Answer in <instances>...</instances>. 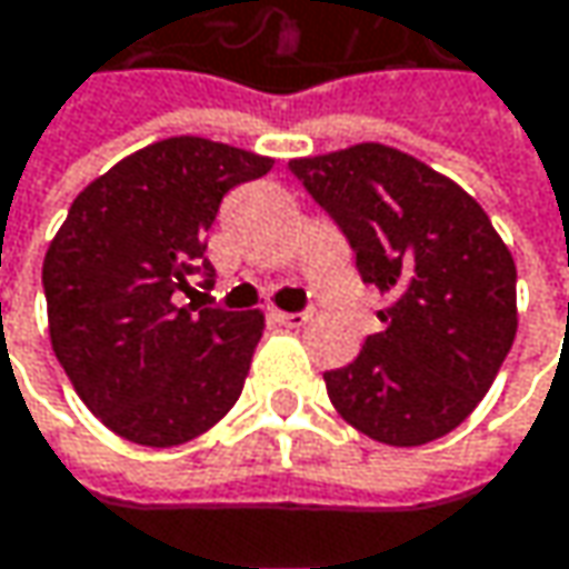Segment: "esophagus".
I'll return each mask as SVG.
<instances>
[{"label": "esophagus", "instance_id": "34e87169", "mask_svg": "<svg viewBox=\"0 0 569 569\" xmlns=\"http://www.w3.org/2000/svg\"><path fill=\"white\" fill-rule=\"evenodd\" d=\"M273 319L286 329H302L309 322V312H273Z\"/></svg>", "mask_w": 569, "mask_h": 569}]
</instances>
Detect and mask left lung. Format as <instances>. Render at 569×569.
Returning a JSON list of instances; mask_svg holds the SVG:
<instances>
[{
    "instance_id": "1",
    "label": "left lung",
    "mask_w": 569,
    "mask_h": 569,
    "mask_svg": "<svg viewBox=\"0 0 569 569\" xmlns=\"http://www.w3.org/2000/svg\"><path fill=\"white\" fill-rule=\"evenodd\" d=\"M332 214L361 280L390 296L385 332L326 371L329 400L358 433L423 446L489 393L518 332V270L482 204L420 159L381 142L289 159Z\"/></svg>"
}]
</instances>
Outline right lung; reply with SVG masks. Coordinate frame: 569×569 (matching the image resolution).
<instances>
[{
    "mask_svg": "<svg viewBox=\"0 0 569 569\" xmlns=\"http://www.w3.org/2000/svg\"><path fill=\"white\" fill-rule=\"evenodd\" d=\"M273 159L201 136L159 139L93 179L54 233L41 283L51 348L117 437L169 449L211 430L243 390L263 312L179 306L211 286L208 228L233 184Z\"/></svg>",
    "mask_w": 569,
    "mask_h": 569,
    "instance_id": "add662e5",
    "label": "right lung"
}]
</instances>
